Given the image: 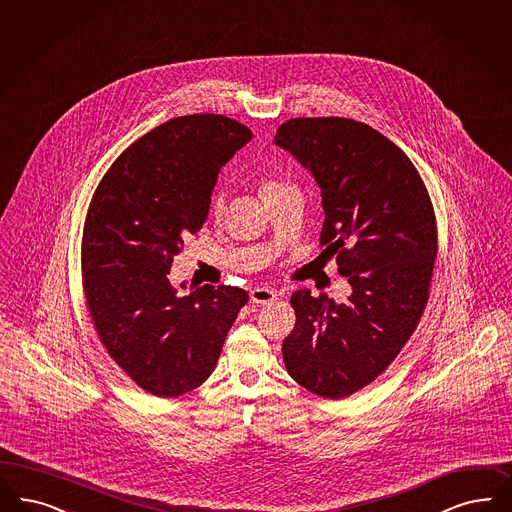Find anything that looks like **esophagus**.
Wrapping results in <instances>:
<instances>
[{"label":"esophagus","instance_id":"obj_1","mask_svg":"<svg viewBox=\"0 0 512 512\" xmlns=\"http://www.w3.org/2000/svg\"><path fill=\"white\" fill-rule=\"evenodd\" d=\"M277 296H279V294H277V290L267 288V286H258V288L250 290V300L254 303H260V305L275 302V300H277Z\"/></svg>","mask_w":512,"mask_h":512}]
</instances>
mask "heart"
I'll list each match as a JSON object with an SVG mask.
<instances>
[{
  "mask_svg": "<svg viewBox=\"0 0 512 512\" xmlns=\"http://www.w3.org/2000/svg\"><path fill=\"white\" fill-rule=\"evenodd\" d=\"M283 186L284 184H279L275 180H264L262 186H260V191H262V195L265 197V195H269V193H273V191H277L279 188H283ZM224 209H226L224 193L222 191H214L212 197H210V214H212V218H222Z\"/></svg>",
  "mask_w": 512,
  "mask_h": 512,
  "instance_id": "heart-1",
  "label": "heart"
}]
</instances>
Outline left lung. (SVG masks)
<instances>
[{
	"label": "left lung",
	"mask_w": 512,
	"mask_h": 512,
	"mask_svg": "<svg viewBox=\"0 0 512 512\" xmlns=\"http://www.w3.org/2000/svg\"><path fill=\"white\" fill-rule=\"evenodd\" d=\"M275 144L319 184L321 247L353 286L345 303L309 290L290 296L296 324L284 366L307 391L338 400L381 376L414 334L438 252L435 209L408 155L366 123L296 117Z\"/></svg>",
	"instance_id": "left-lung-1"
}]
</instances>
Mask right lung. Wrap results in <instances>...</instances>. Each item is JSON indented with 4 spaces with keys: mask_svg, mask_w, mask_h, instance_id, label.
<instances>
[{
    "mask_svg": "<svg viewBox=\"0 0 512 512\" xmlns=\"http://www.w3.org/2000/svg\"><path fill=\"white\" fill-rule=\"evenodd\" d=\"M250 140L226 115L174 117L121 153L91 199L81 241L87 309L108 355L155 397L209 379L248 302L226 284L178 296L167 275L207 220L218 172Z\"/></svg>",
    "mask_w": 512,
    "mask_h": 512,
    "instance_id": "right-lung-1",
    "label": "right lung"
}]
</instances>
